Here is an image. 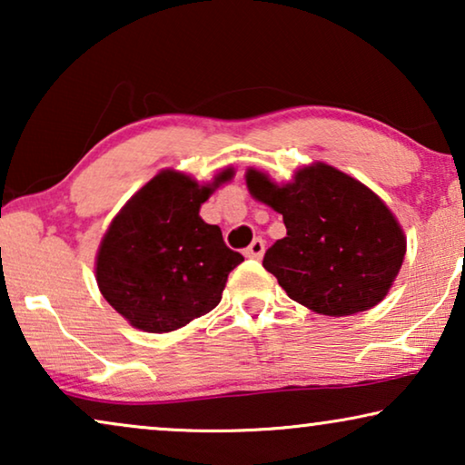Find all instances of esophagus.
I'll return each mask as SVG.
<instances>
[{
	"instance_id": "1",
	"label": "esophagus",
	"mask_w": 465,
	"mask_h": 465,
	"mask_svg": "<svg viewBox=\"0 0 465 465\" xmlns=\"http://www.w3.org/2000/svg\"><path fill=\"white\" fill-rule=\"evenodd\" d=\"M247 258H253V260H260L264 253V241L262 239H253L250 245H247V250L243 252Z\"/></svg>"
}]
</instances>
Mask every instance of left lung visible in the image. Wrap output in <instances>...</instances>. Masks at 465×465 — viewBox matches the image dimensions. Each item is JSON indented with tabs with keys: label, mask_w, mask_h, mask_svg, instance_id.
<instances>
[{
	"label": "left lung",
	"mask_w": 465,
	"mask_h": 465,
	"mask_svg": "<svg viewBox=\"0 0 465 465\" xmlns=\"http://www.w3.org/2000/svg\"><path fill=\"white\" fill-rule=\"evenodd\" d=\"M245 182L253 199L283 215L288 234L266 250L262 266L292 301L330 317L383 301L406 237L371 188L326 163L298 169L282 186L258 169H247Z\"/></svg>",
	"instance_id": "1"
}]
</instances>
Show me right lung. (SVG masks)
<instances>
[{
	"mask_svg": "<svg viewBox=\"0 0 465 465\" xmlns=\"http://www.w3.org/2000/svg\"><path fill=\"white\" fill-rule=\"evenodd\" d=\"M199 183L164 169L126 201L101 239L97 285L133 328L171 332L218 307L228 272L243 262L226 247L220 226L207 224L199 209L220 183Z\"/></svg>",
	"mask_w": 465,
	"mask_h": 465,
	"instance_id": "right-lung-1",
	"label": "right lung"
}]
</instances>
